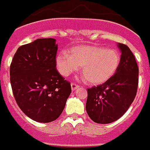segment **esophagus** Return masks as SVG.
Segmentation results:
<instances>
[{
    "mask_svg": "<svg viewBox=\"0 0 150 150\" xmlns=\"http://www.w3.org/2000/svg\"><path fill=\"white\" fill-rule=\"evenodd\" d=\"M79 87V86L76 83H71V88H72V90H77V88Z\"/></svg>",
    "mask_w": 150,
    "mask_h": 150,
    "instance_id": "esophagus-1",
    "label": "esophagus"
}]
</instances>
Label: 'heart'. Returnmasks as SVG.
Instances as JSON below:
<instances>
[{"instance_id": "b5f03b06", "label": "heart", "mask_w": 150, "mask_h": 150, "mask_svg": "<svg viewBox=\"0 0 150 150\" xmlns=\"http://www.w3.org/2000/svg\"><path fill=\"white\" fill-rule=\"evenodd\" d=\"M118 51L103 47H76L56 56V66L64 77H69L81 67V74L87 83L99 85L110 79L120 64Z\"/></svg>"}]
</instances>
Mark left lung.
I'll use <instances>...</instances> for the list:
<instances>
[{
	"mask_svg": "<svg viewBox=\"0 0 150 150\" xmlns=\"http://www.w3.org/2000/svg\"><path fill=\"white\" fill-rule=\"evenodd\" d=\"M120 60L112 77L98 86L87 89V114L97 124H110L128 111L134 100L138 86L137 63L131 50L119 43Z\"/></svg>",
	"mask_w": 150,
	"mask_h": 150,
	"instance_id": "8db88e82",
	"label": "left lung"
}]
</instances>
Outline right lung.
I'll list each match as a JSON object with an SVG mask.
<instances>
[{
  "instance_id": "add662e5",
  "label": "right lung",
  "mask_w": 150,
  "mask_h": 150,
  "mask_svg": "<svg viewBox=\"0 0 150 150\" xmlns=\"http://www.w3.org/2000/svg\"><path fill=\"white\" fill-rule=\"evenodd\" d=\"M56 39H38L19 47L10 64V83L24 114L39 123L56 120L71 94L69 81L56 69Z\"/></svg>"
}]
</instances>
